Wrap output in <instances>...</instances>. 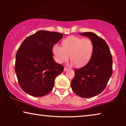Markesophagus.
I'll return each mask as SVG.
<instances>
[{"label": "esophagus", "instance_id": "1", "mask_svg": "<svg viewBox=\"0 0 126 126\" xmlns=\"http://www.w3.org/2000/svg\"><path fill=\"white\" fill-rule=\"evenodd\" d=\"M68 68H66V67H65L64 69H63V70H64V71H66V70H68Z\"/></svg>", "mask_w": 126, "mask_h": 126}]
</instances>
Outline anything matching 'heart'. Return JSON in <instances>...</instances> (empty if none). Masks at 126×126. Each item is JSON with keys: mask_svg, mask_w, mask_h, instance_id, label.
<instances>
[{"mask_svg": "<svg viewBox=\"0 0 126 126\" xmlns=\"http://www.w3.org/2000/svg\"><path fill=\"white\" fill-rule=\"evenodd\" d=\"M63 46L57 44L53 46L52 52L55 61L59 63L70 58L72 63L80 67L88 63L94 51V45L89 38L70 36L63 39Z\"/></svg>", "mask_w": 126, "mask_h": 126, "instance_id": "heart-1", "label": "heart"}]
</instances>
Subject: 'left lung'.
Returning <instances> with one entry per match:
<instances>
[{
  "label": "left lung",
  "instance_id": "1",
  "mask_svg": "<svg viewBox=\"0 0 126 126\" xmlns=\"http://www.w3.org/2000/svg\"><path fill=\"white\" fill-rule=\"evenodd\" d=\"M88 37L94 45V51L89 63L75 70L72 81V90L81 97L89 98L102 92L112 74V57L104 39L92 32L80 33Z\"/></svg>",
  "mask_w": 126,
  "mask_h": 126
}]
</instances>
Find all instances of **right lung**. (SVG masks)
<instances>
[{
  "label": "right lung",
  "instance_id": "1",
  "mask_svg": "<svg viewBox=\"0 0 126 126\" xmlns=\"http://www.w3.org/2000/svg\"><path fill=\"white\" fill-rule=\"evenodd\" d=\"M57 32L40 30L27 37L17 51L15 71L24 92L35 97L50 92L63 66L53 59V46L63 38Z\"/></svg>",
  "mask_w": 126,
  "mask_h": 126
}]
</instances>
